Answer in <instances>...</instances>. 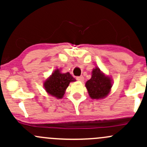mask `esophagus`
I'll return each instance as SVG.
<instances>
[{"instance_id": "1", "label": "esophagus", "mask_w": 147, "mask_h": 147, "mask_svg": "<svg viewBox=\"0 0 147 147\" xmlns=\"http://www.w3.org/2000/svg\"><path fill=\"white\" fill-rule=\"evenodd\" d=\"M76 79H77V80L79 81V82H84V77H83V76H80V77H77Z\"/></svg>"}]
</instances>
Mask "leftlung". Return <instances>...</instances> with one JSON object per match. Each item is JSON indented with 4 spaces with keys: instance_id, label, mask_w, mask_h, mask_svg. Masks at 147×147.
I'll return each mask as SVG.
<instances>
[{
    "instance_id": "8db88e82",
    "label": "left lung",
    "mask_w": 147,
    "mask_h": 147,
    "mask_svg": "<svg viewBox=\"0 0 147 147\" xmlns=\"http://www.w3.org/2000/svg\"><path fill=\"white\" fill-rule=\"evenodd\" d=\"M92 77L86 83L89 95L92 99H102L108 95L112 87L111 80L100 71L99 68L93 69Z\"/></svg>"
}]
</instances>
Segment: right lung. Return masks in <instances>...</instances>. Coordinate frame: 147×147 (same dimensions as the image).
Segmentation results:
<instances>
[{"instance_id": "obj_1", "label": "right lung", "mask_w": 147, "mask_h": 147, "mask_svg": "<svg viewBox=\"0 0 147 147\" xmlns=\"http://www.w3.org/2000/svg\"><path fill=\"white\" fill-rule=\"evenodd\" d=\"M75 81L76 79L69 72L61 73L57 69L44 82V87L48 93L60 99L63 97L69 84Z\"/></svg>"}]
</instances>
